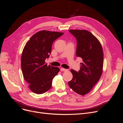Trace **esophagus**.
<instances>
[{"instance_id": "34e87169", "label": "esophagus", "mask_w": 123, "mask_h": 123, "mask_svg": "<svg viewBox=\"0 0 123 123\" xmlns=\"http://www.w3.org/2000/svg\"><path fill=\"white\" fill-rule=\"evenodd\" d=\"M61 71H67V69L61 68Z\"/></svg>"}]
</instances>
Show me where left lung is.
<instances>
[{
    "instance_id": "obj_1",
    "label": "left lung",
    "mask_w": 123,
    "mask_h": 123,
    "mask_svg": "<svg viewBox=\"0 0 123 123\" xmlns=\"http://www.w3.org/2000/svg\"><path fill=\"white\" fill-rule=\"evenodd\" d=\"M76 38V55L83 59L79 71L71 69L73 78L68 82L70 88L81 95L90 92L98 82L103 72L104 55L101 44L91 33L84 30H70Z\"/></svg>"
}]
</instances>
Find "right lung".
I'll return each mask as SVG.
<instances>
[{
  "mask_svg": "<svg viewBox=\"0 0 123 123\" xmlns=\"http://www.w3.org/2000/svg\"><path fill=\"white\" fill-rule=\"evenodd\" d=\"M64 34L62 32L41 31L33 35L25 44L22 53L21 67L24 77L30 90L43 94L50 89L54 77L59 71L58 67L47 66L54 41Z\"/></svg>",
  "mask_w": 123,
  "mask_h": 123,
  "instance_id": "obj_1",
  "label": "right lung"
}]
</instances>
